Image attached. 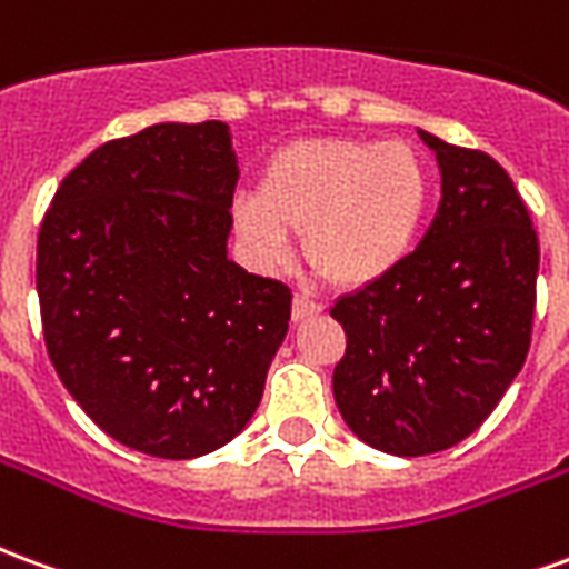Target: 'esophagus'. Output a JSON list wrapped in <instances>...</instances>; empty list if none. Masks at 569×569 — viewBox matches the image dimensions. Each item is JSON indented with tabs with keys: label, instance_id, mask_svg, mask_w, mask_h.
Returning <instances> with one entry per match:
<instances>
[{
	"label": "esophagus",
	"instance_id": "34e87169",
	"mask_svg": "<svg viewBox=\"0 0 569 569\" xmlns=\"http://www.w3.org/2000/svg\"><path fill=\"white\" fill-rule=\"evenodd\" d=\"M322 310L320 301H313V298L308 296H296V301H292V320L301 322L308 320V317H317Z\"/></svg>",
	"mask_w": 569,
	"mask_h": 569
}]
</instances>
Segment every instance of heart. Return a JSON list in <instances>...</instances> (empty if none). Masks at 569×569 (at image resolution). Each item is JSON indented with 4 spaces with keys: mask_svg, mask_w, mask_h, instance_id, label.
Returning <instances> with one entry per match:
<instances>
[{
    "mask_svg": "<svg viewBox=\"0 0 569 569\" xmlns=\"http://www.w3.org/2000/svg\"><path fill=\"white\" fill-rule=\"evenodd\" d=\"M429 198V167L411 142L313 137L273 151L259 194H240L231 222L261 271H283L296 259L292 234H305L322 280L366 289L408 259Z\"/></svg>",
    "mask_w": 569,
    "mask_h": 569,
    "instance_id": "b5f03b06",
    "label": "heart"
}]
</instances>
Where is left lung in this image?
<instances>
[{
    "mask_svg": "<svg viewBox=\"0 0 569 569\" xmlns=\"http://www.w3.org/2000/svg\"><path fill=\"white\" fill-rule=\"evenodd\" d=\"M418 137L439 161V212L387 280L332 308L347 332L335 406L393 457L445 451L485 423L525 366L537 301V231L509 173L485 151Z\"/></svg>",
    "mask_w": 569,
    "mask_h": 569,
    "instance_id": "left-lung-1",
    "label": "left lung"
}]
</instances>
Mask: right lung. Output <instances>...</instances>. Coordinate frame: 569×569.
Here are the masks:
<instances>
[{
  "label": "right lung",
  "instance_id": "obj_1",
  "mask_svg": "<svg viewBox=\"0 0 569 569\" xmlns=\"http://www.w3.org/2000/svg\"><path fill=\"white\" fill-rule=\"evenodd\" d=\"M237 154L222 121H161L93 149L39 228L48 357L112 439L194 460L247 427L292 292L228 259Z\"/></svg>",
  "mask_w": 569,
  "mask_h": 569
}]
</instances>
